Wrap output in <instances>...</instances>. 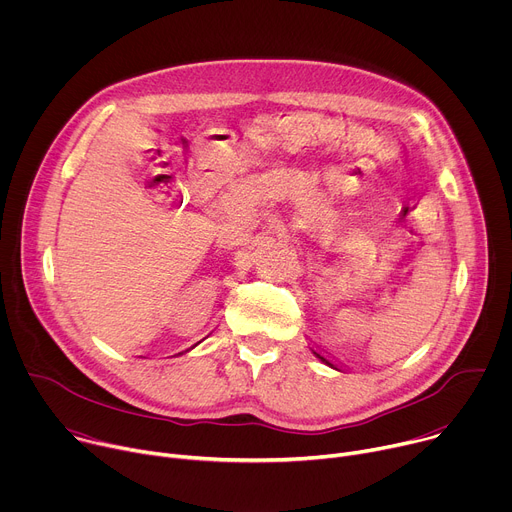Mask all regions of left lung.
<instances>
[{
    "mask_svg": "<svg viewBox=\"0 0 512 512\" xmlns=\"http://www.w3.org/2000/svg\"><path fill=\"white\" fill-rule=\"evenodd\" d=\"M314 354H316V356H318V358H320V360H322V362H324V364H328V367H332V369H336V367H334V364H332V362H330V360H328V358H324V356H322V354H320V352H316V350H314ZM336 371H338V369H336Z\"/></svg>",
    "mask_w": 512,
    "mask_h": 512,
    "instance_id": "obj_1",
    "label": "left lung"
}]
</instances>
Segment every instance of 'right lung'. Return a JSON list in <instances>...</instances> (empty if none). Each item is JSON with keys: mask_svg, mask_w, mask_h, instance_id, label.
<instances>
[{"mask_svg": "<svg viewBox=\"0 0 512 512\" xmlns=\"http://www.w3.org/2000/svg\"><path fill=\"white\" fill-rule=\"evenodd\" d=\"M180 354H182V352H180Z\"/></svg>", "mask_w": 512, "mask_h": 512, "instance_id": "1", "label": "right lung"}]
</instances>
